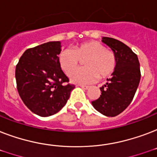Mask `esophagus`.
<instances>
[{"instance_id":"1","label":"esophagus","mask_w":157,"mask_h":157,"mask_svg":"<svg viewBox=\"0 0 157 157\" xmlns=\"http://www.w3.org/2000/svg\"><path fill=\"white\" fill-rule=\"evenodd\" d=\"M80 86H81V88L84 89V90H88L89 88H90V86H84V85H80Z\"/></svg>"}]
</instances>
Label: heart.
<instances>
[{
  "label": "heart",
  "instance_id": "heart-1",
  "mask_svg": "<svg viewBox=\"0 0 157 157\" xmlns=\"http://www.w3.org/2000/svg\"><path fill=\"white\" fill-rule=\"evenodd\" d=\"M81 60H84V68L74 70ZM59 63L66 73H70L73 82L79 84L92 83L99 78L110 77L116 71L117 59L112 50L106 48L97 40H88L76 45L74 50L65 49L60 53Z\"/></svg>",
  "mask_w": 157,
  "mask_h": 157
}]
</instances>
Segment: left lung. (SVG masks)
I'll use <instances>...</instances> for the list:
<instances>
[{
	"instance_id": "8db88e82",
	"label": "left lung",
	"mask_w": 157,
	"mask_h": 157,
	"mask_svg": "<svg viewBox=\"0 0 157 157\" xmlns=\"http://www.w3.org/2000/svg\"><path fill=\"white\" fill-rule=\"evenodd\" d=\"M103 43L116 54L117 66L112 78L100 88V97L92 101L98 112L107 117H116L130 104L139 86L141 72L138 56L129 46L118 40L103 37Z\"/></svg>"
}]
</instances>
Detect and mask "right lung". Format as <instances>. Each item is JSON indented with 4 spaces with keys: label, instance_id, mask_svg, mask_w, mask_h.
<instances>
[{
    "label": "right lung",
    "instance_id": "right-lung-1",
    "mask_svg": "<svg viewBox=\"0 0 157 157\" xmlns=\"http://www.w3.org/2000/svg\"><path fill=\"white\" fill-rule=\"evenodd\" d=\"M60 48L59 41H50L28 49L16 65L18 94L28 109L40 117L59 112L75 88L59 65Z\"/></svg>",
    "mask_w": 157,
    "mask_h": 157
}]
</instances>
